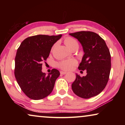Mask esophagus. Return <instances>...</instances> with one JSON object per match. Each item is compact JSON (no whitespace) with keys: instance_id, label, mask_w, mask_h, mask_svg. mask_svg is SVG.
I'll use <instances>...</instances> for the list:
<instances>
[{"instance_id":"esophagus-1","label":"esophagus","mask_w":125,"mask_h":125,"mask_svg":"<svg viewBox=\"0 0 125 125\" xmlns=\"http://www.w3.org/2000/svg\"><path fill=\"white\" fill-rule=\"evenodd\" d=\"M60 73H61V74H66V73H67V72H66L61 71V72H60Z\"/></svg>"}]
</instances>
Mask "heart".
Listing matches in <instances>:
<instances>
[{
    "label": "heart",
    "instance_id": "1",
    "mask_svg": "<svg viewBox=\"0 0 125 125\" xmlns=\"http://www.w3.org/2000/svg\"><path fill=\"white\" fill-rule=\"evenodd\" d=\"M64 43L66 47L71 49V50L74 47H78V42L76 40L72 38V37H66L64 40ZM77 61L74 59H71L69 60H62L58 63V67L61 69L65 71H69L71 70L73 66L77 64Z\"/></svg>",
    "mask_w": 125,
    "mask_h": 125
}]
</instances>
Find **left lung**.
Masks as SVG:
<instances>
[{
    "label": "left lung",
    "instance_id": "left-lung-1",
    "mask_svg": "<svg viewBox=\"0 0 125 125\" xmlns=\"http://www.w3.org/2000/svg\"><path fill=\"white\" fill-rule=\"evenodd\" d=\"M81 43L84 52L78 69L86 70L83 77L76 73L72 84L75 94L83 98L98 95L105 88L111 69V56L103 39L93 32L80 31L69 33Z\"/></svg>",
    "mask_w": 125,
    "mask_h": 125
}]
</instances>
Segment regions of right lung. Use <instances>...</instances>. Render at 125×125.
Wrapping results in <instances>:
<instances>
[{"mask_svg":"<svg viewBox=\"0 0 125 125\" xmlns=\"http://www.w3.org/2000/svg\"><path fill=\"white\" fill-rule=\"evenodd\" d=\"M62 35H39L27 37L20 44L15 57V76L25 95L32 100L44 98L50 94L60 72L53 69L47 74L42 72V65L51 48Z\"/></svg>","mask_w":125,"mask_h":125,"instance_id":"add662e5","label":"right lung"}]
</instances>
